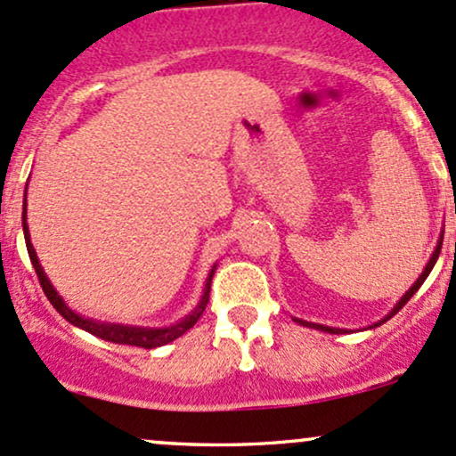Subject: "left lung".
<instances>
[{"mask_svg": "<svg viewBox=\"0 0 456 456\" xmlns=\"http://www.w3.org/2000/svg\"><path fill=\"white\" fill-rule=\"evenodd\" d=\"M442 240H444V236H442V238H439V242H437V248H435L433 257H431V259H428L427 268H424V270H422V274H419V277H418V281H415V283L411 285V288H409V292H407V294H404V297H403V298H400V301L396 303V307H394V309H392V312H389V314H387V316H385L383 320H379V322H377V324H372V327H379V324L387 322V320H389V318H392V316H394V314H398V312H400V309H403V307H404V305H407V301H409V298H411V297H413V294H415V292H418V289H419V285H422L424 281H427V277H428V274H431V270H433V266H435V262H437V257H439V251H442ZM294 320H297V322H298V324H303V327H309V329H318V331H324V333H342V331H344V329H335V327H324V324H316V322H307V320H301V318H294ZM372 327H370V329H372Z\"/></svg>", "mask_w": 456, "mask_h": 456, "instance_id": "left-lung-1", "label": "left lung"}]
</instances>
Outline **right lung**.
<instances>
[{"mask_svg": "<svg viewBox=\"0 0 456 456\" xmlns=\"http://www.w3.org/2000/svg\"><path fill=\"white\" fill-rule=\"evenodd\" d=\"M28 192V190H25ZM25 208H23V236H25V247H28V253H29V259H32V266L37 270V277L38 281H41V288L45 292V297L49 298V303L56 307V312L62 316L64 320H69V322L75 324V327L84 329V331L97 335V338L106 339V342H114V344H127V346H140V348H158V346H164V344L173 342V339H177L179 335H183L188 331V329H192L194 324H197V320L203 316L205 312V305L209 301V285H212V274H214V268L212 273H209L208 281H205V289H203V297L201 301H199L197 307L192 309V312L188 314L186 318L179 320L177 324H171V327H162V329H147V327H129V324H114V322H99V320H93V318H84L79 316V314H75L73 309H69V305L62 301V297L53 289L52 281L47 279V274H45V270L41 264H38V257H37V251H34L32 247V240H29V232H28V223H25Z\"/></svg>", "mask_w": 456, "mask_h": 456, "instance_id": "add662e5", "label": "right lung"}]
</instances>
